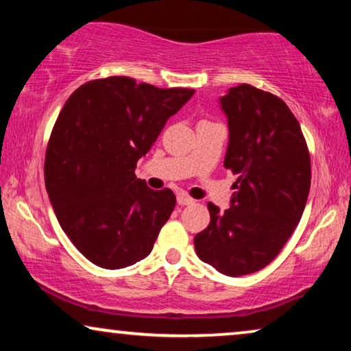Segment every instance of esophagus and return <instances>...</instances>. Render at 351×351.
Wrapping results in <instances>:
<instances>
[{
	"label": "esophagus",
	"mask_w": 351,
	"mask_h": 351,
	"mask_svg": "<svg viewBox=\"0 0 351 351\" xmlns=\"http://www.w3.org/2000/svg\"><path fill=\"white\" fill-rule=\"evenodd\" d=\"M195 201L190 198V196H186V195H184V193H179L177 195V204L179 206H190V204H193Z\"/></svg>",
	"instance_id": "obj_1"
}]
</instances>
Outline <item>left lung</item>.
<instances>
[{
	"mask_svg": "<svg viewBox=\"0 0 351 351\" xmlns=\"http://www.w3.org/2000/svg\"><path fill=\"white\" fill-rule=\"evenodd\" d=\"M228 123L223 166L238 174L230 208L208 204L195 237L201 261L227 276L262 270L294 232L308 198L311 167L300 124L280 97L239 84L220 97Z\"/></svg>",
	"mask_w": 351,
	"mask_h": 351,
	"instance_id": "left-lung-1",
	"label": "left lung"
}]
</instances>
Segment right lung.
Returning a JSON list of instances; mask_svg holds the SVG:
<instances>
[{"label":"right lung","instance_id":"right-lung-1","mask_svg":"<svg viewBox=\"0 0 351 351\" xmlns=\"http://www.w3.org/2000/svg\"><path fill=\"white\" fill-rule=\"evenodd\" d=\"M193 94L110 76L65 102L47 143L46 190L62 230L94 265L118 270L152 252L176 195L148 189L134 171Z\"/></svg>","mask_w":351,"mask_h":351}]
</instances>
